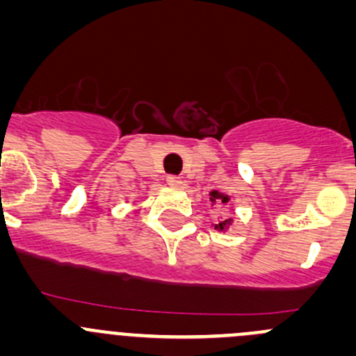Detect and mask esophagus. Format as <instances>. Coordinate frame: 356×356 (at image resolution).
Instances as JSON below:
<instances>
[{
  "label": "esophagus",
  "instance_id": "obj_1",
  "mask_svg": "<svg viewBox=\"0 0 356 356\" xmlns=\"http://www.w3.org/2000/svg\"><path fill=\"white\" fill-rule=\"evenodd\" d=\"M165 181L170 188H179L181 186V177H177V175H167Z\"/></svg>",
  "mask_w": 356,
  "mask_h": 356
}]
</instances>
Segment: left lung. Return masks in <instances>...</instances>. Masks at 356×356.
<instances>
[{
	"label": "left lung",
	"instance_id": "1",
	"mask_svg": "<svg viewBox=\"0 0 356 356\" xmlns=\"http://www.w3.org/2000/svg\"><path fill=\"white\" fill-rule=\"evenodd\" d=\"M209 196H211V197H209V200H211V203H216V201H218V203L225 204L227 201H228V196H225V194H222V193H216V191L209 193ZM230 222H232V220L228 218V220H225V222L216 223L215 228H218V230H223V228H227L228 225H230Z\"/></svg>",
	"mask_w": 356,
	"mask_h": 356
}]
</instances>
